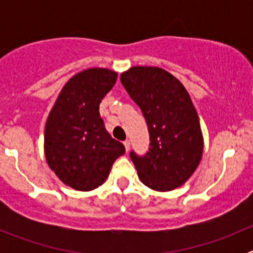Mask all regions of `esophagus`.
<instances>
[{
	"label": "esophagus",
	"instance_id": "esophagus-1",
	"mask_svg": "<svg viewBox=\"0 0 253 253\" xmlns=\"http://www.w3.org/2000/svg\"><path fill=\"white\" fill-rule=\"evenodd\" d=\"M124 146H125V151L129 152V149H130V142H129L128 139H126V140H125V142H124Z\"/></svg>",
	"mask_w": 253,
	"mask_h": 253
}]
</instances>
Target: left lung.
<instances>
[{"label":"left lung","mask_w":253,"mask_h":253,"mask_svg":"<svg viewBox=\"0 0 253 253\" xmlns=\"http://www.w3.org/2000/svg\"><path fill=\"white\" fill-rule=\"evenodd\" d=\"M120 80L148 125L149 152L144 157L130 153L138 177L156 191L182 186L200 165L204 151L200 122L189 92L160 67H131Z\"/></svg>","instance_id":"1"}]
</instances>
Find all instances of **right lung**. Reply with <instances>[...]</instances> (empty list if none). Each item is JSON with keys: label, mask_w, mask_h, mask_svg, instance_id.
<instances>
[{"label": "right lung", "mask_w": 253, "mask_h": 253, "mask_svg": "<svg viewBox=\"0 0 253 253\" xmlns=\"http://www.w3.org/2000/svg\"><path fill=\"white\" fill-rule=\"evenodd\" d=\"M118 72L88 68L69 78L51 107L44 130L49 169L78 191L101 186L113 163L125 153L100 116V102L115 84Z\"/></svg>", "instance_id": "add662e5"}]
</instances>
